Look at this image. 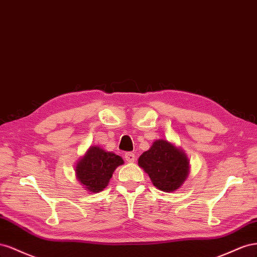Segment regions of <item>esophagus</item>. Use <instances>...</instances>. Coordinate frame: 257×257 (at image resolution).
I'll use <instances>...</instances> for the list:
<instances>
[{"instance_id":"1","label":"esophagus","mask_w":257,"mask_h":257,"mask_svg":"<svg viewBox=\"0 0 257 257\" xmlns=\"http://www.w3.org/2000/svg\"><path fill=\"white\" fill-rule=\"evenodd\" d=\"M124 158H126V160L128 161V163H135L136 155H135L133 152H128V153L124 154Z\"/></svg>"}]
</instances>
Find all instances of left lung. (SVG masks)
I'll return each mask as SVG.
<instances>
[{"mask_svg": "<svg viewBox=\"0 0 257 257\" xmlns=\"http://www.w3.org/2000/svg\"><path fill=\"white\" fill-rule=\"evenodd\" d=\"M185 154L165 140H157L139 158V166L150 175L154 186L166 193L178 189L188 174Z\"/></svg>", "mask_w": 257, "mask_h": 257, "instance_id": "left-lung-1", "label": "left lung"}]
</instances>
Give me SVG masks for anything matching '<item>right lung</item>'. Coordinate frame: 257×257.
<instances>
[{"mask_svg": "<svg viewBox=\"0 0 257 257\" xmlns=\"http://www.w3.org/2000/svg\"><path fill=\"white\" fill-rule=\"evenodd\" d=\"M123 164L120 156L91 146L75 168L78 181L91 193L103 190L117 167Z\"/></svg>", "mask_w": 257, "mask_h": 257, "instance_id": "1", "label": "right lung"}]
</instances>
